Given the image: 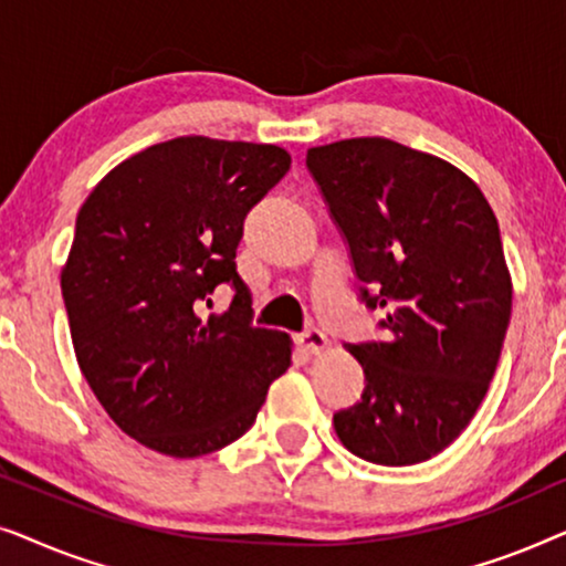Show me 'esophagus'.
Masks as SVG:
<instances>
[{"instance_id":"obj_1","label":"esophagus","mask_w":566,"mask_h":566,"mask_svg":"<svg viewBox=\"0 0 566 566\" xmlns=\"http://www.w3.org/2000/svg\"><path fill=\"white\" fill-rule=\"evenodd\" d=\"M296 343H298L301 350H306V353H319V350H324V345H327V337H324L322 329L312 327V329L301 332V335L296 337Z\"/></svg>"}]
</instances>
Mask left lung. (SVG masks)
Here are the masks:
<instances>
[{
	"label": "left lung",
	"instance_id": "1",
	"mask_svg": "<svg viewBox=\"0 0 566 566\" xmlns=\"http://www.w3.org/2000/svg\"><path fill=\"white\" fill-rule=\"evenodd\" d=\"M384 339L345 345L366 374L335 412L347 451L381 467L428 461L461 436L497 368L513 308L500 227L476 182L391 138L306 151Z\"/></svg>",
	"mask_w": 566,
	"mask_h": 566
}]
</instances>
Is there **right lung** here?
<instances>
[{
  "mask_svg": "<svg viewBox=\"0 0 566 566\" xmlns=\"http://www.w3.org/2000/svg\"><path fill=\"white\" fill-rule=\"evenodd\" d=\"M289 169L281 146L180 136L120 161L80 208L61 270L76 360L151 451L196 459L234 443L291 366V337L252 327L234 262L247 213ZM221 282L232 306L206 317Z\"/></svg>",
  "mask_w": 566,
  "mask_h": 566,
  "instance_id": "obj_1",
  "label": "right lung"
}]
</instances>
